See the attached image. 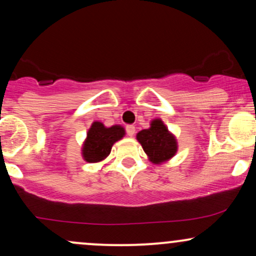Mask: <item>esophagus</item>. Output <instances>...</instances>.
Returning <instances> with one entry per match:
<instances>
[{
	"label": "esophagus",
	"instance_id": "esophagus-1",
	"mask_svg": "<svg viewBox=\"0 0 256 256\" xmlns=\"http://www.w3.org/2000/svg\"><path fill=\"white\" fill-rule=\"evenodd\" d=\"M126 132H128V134L130 137L134 136V132H136V128H134V125H128V126H126Z\"/></svg>",
	"mask_w": 256,
	"mask_h": 256
}]
</instances>
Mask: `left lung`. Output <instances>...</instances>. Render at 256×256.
Listing matches in <instances>:
<instances>
[{"instance_id":"obj_1","label":"left lung","mask_w":256,"mask_h":256,"mask_svg":"<svg viewBox=\"0 0 256 256\" xmlns=\"http://www.w3.org/2000/svg\"><path fill=\"white\" fill-rule=\"evenodd\" d=\"M136 138L148 155L149 161L155 165L166 162L177 154L176 136L168 131L161 119L152 120L150 128L138 132Z\"/></svg>"}]
</instances>
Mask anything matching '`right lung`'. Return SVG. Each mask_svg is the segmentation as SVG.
<instances>
[{"mask_svg":"<svg viewBox=\"0 0 256 256\" xmlns=\"http://www.w3.org/2000/svg\"><path fill=\"white\" fill-rule=\"evenodd\" d=\"M124 136L125 128L122 126L106 128L101 122H94L82 146V156L86 162H101L110 154L114 143Z\"/></svg>","mask_w":256,"mask_h":256,"instance_id":"obj_1","label":"right lung"}]
</instances>
